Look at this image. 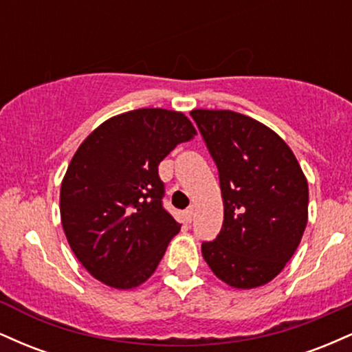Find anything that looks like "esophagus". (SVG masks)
Returning a JSON list of instances; mask_svg holds the SVG:
<instances>
[{
	"label": "esophagus",
	"mask_w": 352,
	"mask_h": 352,
	"mask_svg": "<svg viewBox=\"0 0 352 352\" xmlns=\"http://www.w3.org/2000/svg\"><path fill=\"white\" fill-rule=\"evenodd\" d=\"M193 212H195V210H193V207H188L187 210H185V220H187V223H192Z\"/></svg>",
	"instance_id": "1"
}]
</instances>
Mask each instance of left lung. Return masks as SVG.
<instances>
[{
	"instance_id": "1",
	"label": "left lung",
	"mask_w": 352,
	"mask_h": 352,
	"mask_svg": "<svg viewBox=\"0 0 352 352\" xmlns=\"http://www.w3.org/2000/svg\"><path fill=\"white\" fill-rule=\"evenodd\" d=\"M218 168L223 225L204 241L210 270L233 288L266 285L285 268L308 223V182L292 148L252 117L190 112Z\"/></svg>"
}]
</instances>
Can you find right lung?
<instances>
[{
    "label": "right lung",
    "mask_w": 352,
    "mask_h": 352,
    "mask_svg": "<svg viewBox=\"0 0 352 352\" xmlns=\"http://www.w3.org/2000/svg\"><path fill=\"white\" fill-rule=\"evenodd\" d=\"M197 135L182 112L137 109L80 144L60 185V221L96 280L131 289L155 272L180 225L164 207L159 164Z\"/></svg>",
    "instance_id": "right-lung-1"
}]
</instances>
